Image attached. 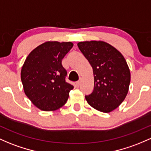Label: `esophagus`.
Returning <instances> with one entry per match:
<instances>
[{
    "label": "esophagus",
    "mask_w": 151,
    "mask_h": 151,
    "mask_svg": "<svg viewBox=\"0 0 151 151\" xmlns=\"http://www.w3.org/2000/svg\"><path fill=\"white\" fill-rule=\"evenodd\" d=\"M80 84H81V80H79V81H77V82H76V85H77V87H79V86L80 85Z\"/></svg>",
    "instance_id": "1"
}]
</instances>
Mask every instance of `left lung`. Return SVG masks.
<instances>
[{
	"mask_svg": "<svg viewBox=\"0 0 151 151\" xmlns=\"http://www.w3.org/2000/svg\"><path fill=\"white\" fill-rule=\"evenodd\" d=\"M77 46L93 69L94 89L86 100L97 110L112 112L128 92L130 72L125 58L105 41H82Z\"/></svg>",
	"mask_w": 151,
	"mask_h": 151,
	"instance_id": "1",
	"label": "left lung"
}]
</instances>
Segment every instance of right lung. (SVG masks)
Returning <instances> with one entry per match:
<instances>
[{"label": "right lung", "instance_id": "right-lung-1", "mask_svg": "<svg viewBox=\"0 0 151 151\" xmlns=\"http://www.w3.org/2000/svg\"><path fill=\"white\" fill-rule=\"evenodd\" d=\"M73 45L69 41H46L35 48L25 60L21 72L24 92L41 110L62 107L74 88L66 82L67 72L62 64Z\"/></svg>", "mask_w": 151, "mask_h": 151}]
</instances>
